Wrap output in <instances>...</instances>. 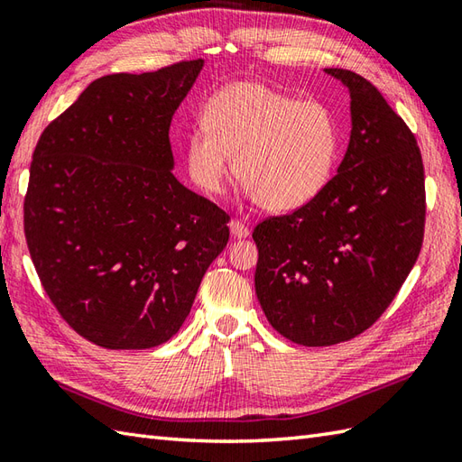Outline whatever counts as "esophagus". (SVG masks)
I'll return each instance as SVG.
<instances>
[{
  "label": "esophagus",
  "instance_id": "34e87169",
  "mask_svg": "<svg viewBox=\"0 0 462 462\" xmlns=\"http://www.w3.org/2000/svg\"><path fill=\"white\" fill-rule=\"evenodd\" d=\"M228 228H230V234H232L234 238H248V236H250L248 226L242 224L240 220H230Z\"/></svg>",
  "mask_w": 462,
  "mask_h": 462
}]
</instances>
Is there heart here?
Segmentation results:
<instances>
[{"mask_svg":"<svg viewBox=\"0 0 462 462\" xmlns=\"http://www.w3.org/2000/svg\"><path fill=\"white\" fill-rule=\"evenodd\" d=\"M204 126L186 136L189 174L206 194H220L232 174L270 212H290L326 189L336 169L341 131L319 101H300L268 85L240 81L214 93Z\"/></svg>","mask_w":462,"mask_h":462,"instance_id":"1","label":"heart"}]
</instances>
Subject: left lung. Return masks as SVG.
Returning a JSON list of instances; mask_svg holds the SVG:
<instances>
[{
  "mask_svg": "<svg viewBox=\"0 0 462 462\" xmlns=\"http://www.w3.org/2000/svg\"><path fill=\"white\" fill-rule=\"evenodd\" d=\"M326 73L351 99L337 174L311 202L252 234L260 306L273 329L306 347L373 326L413 270L425 230V171L413 133L361 75Z\"/></svg>",
  "mask_w": 462,
  "mask_h": 462,
  "instance_id": "1",
  "label": "left lung"
}]
</instances>
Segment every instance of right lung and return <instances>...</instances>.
<instances>
[{
  "label": "right lung",
  "mask_w": 462,
  "mask_h": 462,
  "mask_svg": "<svg viewBox=\"0 0 462 462\" xmlns=\"http://www.w3.org/2000/svg\"><path fill=\"white\" fill-rule=\"evenodd\" d=\"M202 67L101 77L35 146L27 248L59 313L101 347L169 341L228 244V214L172 174L171 121Z\"/></svg>",
  "instance_id": "1"
}]
</instances>
